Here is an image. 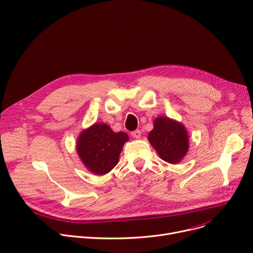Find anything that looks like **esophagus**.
I'll list each match as a JSON object with an SVG mask.
<instances>
[{"label": "esophagus", "mask_w": 253, "mask_h": 253, "mask_svg": "<svg viewBox=\"0 0 253 253\" xmlns=\"http://www.w3.org/2000/svg\"><path fill=\"white\" fill-rule=\"evenodd\" d=\"M131 136L136 139H139L141 137V131L139 129H136L135 131L131 132Z\"/></svg>", "instance_id": "obj_1"}]
</instances>
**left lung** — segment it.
Here are the masks:
<instances>
[{
	"label": "left lung",
	"mask_w": 253,
	"mask_h": 253,
	"mask_svg": "<svg viewBox=\"0 0 253 253\" xmlns=\"http://www.w3.org/2000/svg\"><path fill=\"white\" fill-rule=\"evenodd\" d=\"M148 141L159 157L170 165L181 162L189 150V135L186 126L166 116L155 118L153 129L148 133Z\"/></svg>",
	"instance_id": "1"
}]
</instances>
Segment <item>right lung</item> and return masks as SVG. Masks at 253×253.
Masks as SVG:
<instances>
[{
    "instance_id": "right-lung-1",
    "label": "right lung",
    "mask_w": 253,
    "mask_h": 253,
    "mask_svg": "<svg viewBox=\"0 0 253 253\" xmlns=\"http://www.w3.org/2000/svg\"><path fill=\"white\" fill-rule=\"evenodd\" d=\"M127 141L126 132H115L108 125L98 123L80 133L76 148L85 169L95 174L103 175L117 165L124 145Z\"/></svg>"
}]
</instances>
